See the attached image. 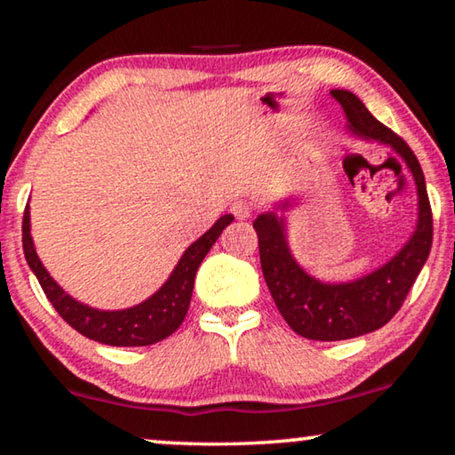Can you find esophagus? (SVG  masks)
Here are the masks:
<instances>
[{"mask_svg":"<svg viewBox=\"0 0 455 455\" xmlns=\"http://www.w3.org/2000/svg\"><path fill=\"white\" fill-rule=\"evenodd\" d=\"M232 213L238 217V220H248V217L252 215V209H251V204H248L246 201H235L232 204Z\"/></svg>","mask_w":455,"mask_h":455,"instance_id":"34e87169","label":"esophagus"}]
</instances>
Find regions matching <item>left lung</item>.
Masks as SVG:
<instances>
[{"label": "left lung", "mask_w": 455, "mask_h": 455, "mask_svg": "<svg viewBox=\"0 0 455 455\" xmlns=\"http://www.w3.org/2000/svg\"><path fill=\"white\" fill-rule=\"evenodd\" d=\"M331 97L344 108L347 128L354 136L381 142L400 155L412 173L419 192V221L402 251L383 267L354 282L323 283L310 277L291 257L285 235V217L271 211L254 220L252 228L259 235L260 269L277 310L298 335L316 341L358 338L394 319L422 265L427 263L433 244L431 203L425 176L412 148L394 130L383 126L354 92L335 89ZM290 204V201H285L277 207L285 211Z\"/></svg>", "instance_id": "1"}]
</instances>
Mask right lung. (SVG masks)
I'll return each mask as SVG.
<instances>
[{"label":"right lung","instance_id":"add662e5","mask_svg":"<svg viewBox=\"0 0 455 455\" xmlns=\"http://www.w3.org/2000/svg\"><path fill=\"white\" fill-rule=\"evenodd\" d=\"M234 221V215H223L213 223L207 234L186 248L182 259L178 260L176 269L161 288L145 302L136 304L132 308L124 310H99L86 304L74 300L70 294L55 283L49 271L43 267L41 259L36 257L33 235H30V211L28 204L24 209L22 220V248L27 263L39 279L47 300L53 304L61 319L68 325L83 333L84 338L101 341L105 346H151L157 341L170 338L176 329L182 325L186 313H188L195 277L203 259L207 257L211 246L215 244L223 229Z\"/></svg>","mask_w":455,"mask_h":455}]
</instances>
